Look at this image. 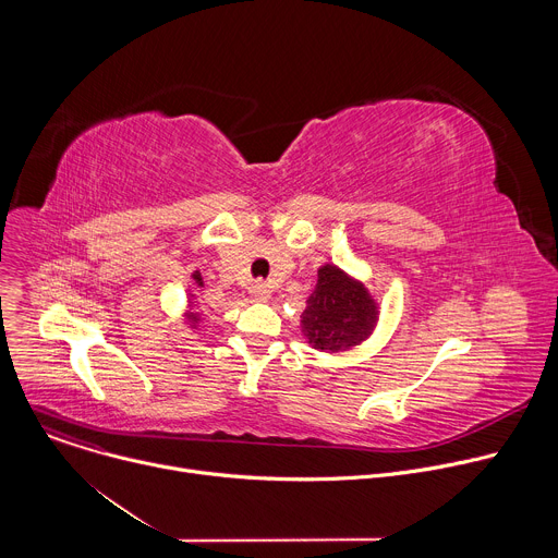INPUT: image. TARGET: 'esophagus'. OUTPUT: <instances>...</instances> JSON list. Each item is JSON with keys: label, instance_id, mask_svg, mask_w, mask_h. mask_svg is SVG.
I'll return each instance as SVG.
<instances>
[{"label": "esophagus", "instance_id": "34e87169", "mask_svg": "<svg viewBox=\"0 0 558 558\" xmlns=\"http://www.w3.org/2000/svg\"><path fill=\"white\" fill-rule=\"evenodd\" d=\"M250 293H252V298L254 300H258V302H265V300H269V284H265V282H254L252 287H250Z\"/></svg>", "mask_w": 558, "mask_h": 558}]
</instances>
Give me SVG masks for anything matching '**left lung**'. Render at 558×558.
<instances>
[{"label": "left lung", "mask_w": 558, "mask_h": 558, "mask_svg": "<svg viewBox=\"0 0 558 558\" xmlns=\"http://www.w3.org/2000/svg\"><path fill=\"white\" fill-rule=\"evenodd\" d=\"M300 317L302 333L313 349L338 353L360 344L373 331L377 306L362 282L325 265Z\"/></svg>", "instance_id": "1"}]
</instances>
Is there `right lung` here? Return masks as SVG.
<instances>
[{
	"instance_id": "1",
	"label": "right lung",
	"mask_w": 558,
	"mask_h": 558,
	"mask_svg": "<svg viewBox=\"0 0 558 558\" xmlns=\"http://www.w3.org/2000/svg\"><path fill=\"white\" fill-rule=\"evenodd\" d=\"M194 280L203 287V278H201V274H194ZM192 323H198V317H196V315H192Z\"/></svg>"
}]
</instances>
